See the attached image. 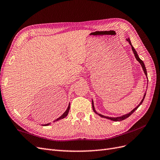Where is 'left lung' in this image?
Segmentation results:
<instances>
[{"mask_svg": "<svg viewBox=\"0 0 160 160\" xmlns=\"http://www.w3.org/2000/svg\"><path fill=\"white\" fill-rule=\"evenodd\" d=\"M128 42H129V43L130 44V45H131V47H132V51H133V54H134V55H135V57L136 58V59L139 62V63L141 64V65H142V68H143V71H144V72H145V75H146V76H147V71H146V67H145V65H144V63H143V62L140 59V58L139 57V56H138V53H137V52H136V51L135 50V49L133 48V47L132 46V43H131V41H130V39L129 38H127L126 39ZM147 78H148V76H147ZM145 96H146V93H145V95H144V96H143V99L142 100V101L141 102H140V103L137 106L136 108H135V109H133L132 111H130V112L129 113H128V114H126V115H122V116H121V117H118V118H109V117H107V116H105V115H101V114H99V113H97L96 112V111H95V108H94V105H93V101L92 100V107H93V111L95 113H97V114H98L100 117H101V118H107V119H111V120H112V121H114V122H120V121H122V120H124V119H125L126 118H128V117H129V116L132 115L134 111L136 110L139 106H140V105H142V103H143V99H144V98H145Z\"/></svg>", "mask_w": 160, "mask_h": 160, "instance_id": "8db88e82", "label": "left lung"}]
</instances>
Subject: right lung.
<instances>
[{
    "label": "right lung",
    "instance_id": "obj_1",
    "mask_svg": "<svg viewBox=\"0 0 160 160\" xmlns=\"http://www.w3.org/2000/svg\"><path fill=\"white\" fill-rule=\"evenodd\" d=\"M69 109H70V104L69 105V106H68V108H67V110L65 111V112L62 114L61 117H59V118L58 119H55L54 122H57V121H58V120H59V119H63V118H65V117H67V114H68V113H69ZM51 123H47V124H45V125H42L43 126H47V125H50Z\"/></svg>",
    "mask_w": 160,
    "mask_h": 160
}]
</instances>
